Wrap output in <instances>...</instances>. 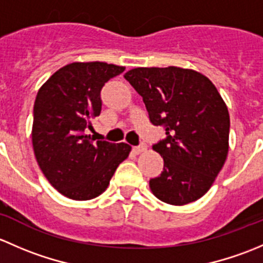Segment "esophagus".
<instances>
[{
    "label": "esophagus",
    "mask_w": 263,
    "mask_h": 263,
    "mask_svg": "<svg viewBox=\"0 0 263 263\" xmlns=\"http://www.w3.org/2000/svg\"><path fill=\"white\" fill-rule=\"evenodd\" d=\"M145 150H146V145H145V144H140L139 146L134 147V153L135 154H141V153H144Z\"/></svg>",
    "instance_id": "1"
}]
</instances>
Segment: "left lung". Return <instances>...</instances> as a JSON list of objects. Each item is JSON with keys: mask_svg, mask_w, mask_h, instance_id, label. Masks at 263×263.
<instances>
[{"mask_svg": "<svg viewBox=\"0 0 263 263\" xmlns=\"http://www.w3.org/2000/svg\"><path fill=\"white\" fill-rule=\"evenodd\" d=\"M124 79L142 97L154 126L166 137L153 146L164 159L150 179L163 202L182 206L202 197L221 171L229 150L227 104L206 76L188 68L137 67Z\"/></svg>", "mask_w": 263, "mask_h": 263, "instance_id": "1", "label": "left lung"}]
</instances>
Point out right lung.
<instances>
[{
    "label": "right lung",
    "mask_w": 263,
    "mask_h": 263,
    "mask_svg": "<svg viewBox=\"0 0 263 263\" xmlns=\"http://www.w3.org/2000/svg\"><path fill=\"white\" fill-rule=\"evenodd\" d=\"M124 67L105 62H73L55 71L34 103L31 141L44 177L60 193L76 201L107 190L128 144L95 141L86 135L100 115V90Z\"/></svg>",
    "instance_id": "right-lung-1"
}]
</instances>
